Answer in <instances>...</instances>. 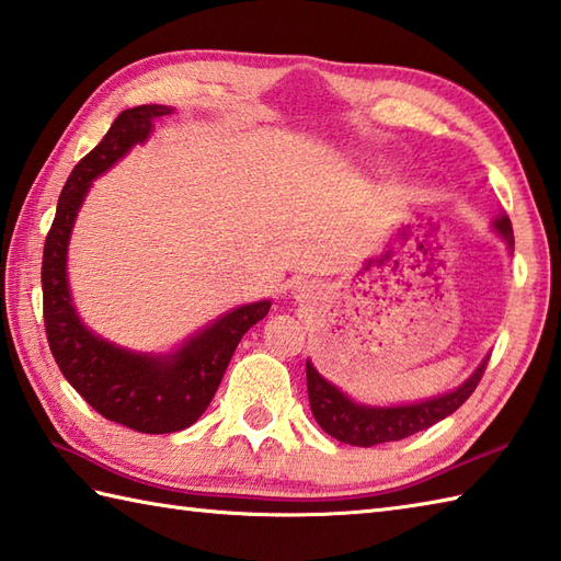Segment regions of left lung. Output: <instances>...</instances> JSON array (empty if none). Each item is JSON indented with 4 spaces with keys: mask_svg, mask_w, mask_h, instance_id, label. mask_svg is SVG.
I'll use <instances>...</instances> for the list:
<instances>
[{
    "mask_svg": "<svg viewBox=\"0 0 561 561\" xmlns=\"http://www.w3.org/2000/svg\"><path fill=\"white\" fill-rule=\"evenodd\" d=\"M496 230L499 236L506 240L508 248H513V226L508 216L496 218ZM489 357L481 362L474 375H471L462 387L455 391L443 393V397L427 399L421 403H409V405H362L353 399H347L343 391L333 387L331 381H325L318 375L311 362H306V387H309V401H311V413L316 423L323 427V431L335 437V440L355 447H371L381 443H393L403 440L413 433H421L425 427L435 425L437 421L447 419L449 413H455L459 405H462L471 393H474L477 383L484 377Z\"/></svg>",
    "mask_w": 561,
    "mask_h": 561,
    "instance_id": "1",
    "label": "left lung"
}]
</instances>
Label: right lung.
Masks as SVG:
<instances>
[{"label":"right lung","mask_w":561,"mask_h":561,"mask_svg":"<svg viewBox=\"0 0 561 561\" xmlns=\"http://www.w3.org/2000/svg\"><path fill=\"white\" fill-rule=\"evenodd\" d=\"M172 114L170 106L142 104L116 116L94 150L75 164L65 182L58 211L43 248V321L50 353L72 389L104 415L138 433H178L196 423L211 403L236 347L270 311V301L238 306L170 355H142L106 343L87 331L68 287V243L77 211L92 186L126 152L142 142L152 121Z\"/></svg>","instance_id":"1"}]
</instances>
